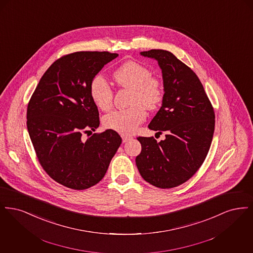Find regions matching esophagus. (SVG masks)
Segmentation results:
<instances>
[{"mask_svg":"<svg viewBox=\"0 0 253 253\" xmlns=\"http://www.w3.org/2000/svg\"><path fill=\"white\" fill-rule=\"evenodd\" d=\"M121 137H122V142H123V143H125V142H127V141H129V140H131V139H132V136L124 135V134H122V135H121Z\"/></svg>","mask_w":253,"mask_h":253,"instance_id":"34e87169","label":"esophagus"}]
</instances>
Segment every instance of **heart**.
<instances>
[{
  "instance_id": "1",
  "label": "heart",
  "mask_w": 253,
  "mask_h": 253,
  "mask_svg": "<svg viewBox=\"0 0 253 253\" xmlns=\"http://www.w3.org/2000/svg\"><path fill=\"white\" fill-rule=\"evenodd\" d=\"M119 84L132 90V107L114 110L103 119L104 126L122 134H131L145 121L148 108H155L161 100L163 90L160 82L151 77L150 70L135 61H127L115 72ZM90 94L94 103L106 111L112 106L113 89L102 75H96L90 84Z\"/></svg>"
}]
</instances>
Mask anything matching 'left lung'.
<instances>
[{"instance_id":"left-lung-1","label":"left lung","mask_w":253,"mask_h":253,"mask_svg":"<svg viewBox=\"0 0 253 253\" xmlns=\"http://www.w3.org/2000/svg\"><path fill=\"white\" fill-rule=\"evenodd\" d=\"M140 55L157 60L163 80L162 104L148 127L168 134L159 142L154 137H137L141 153L135 164L150 184L174 188L203 164L214 132V112L196 74L172 53L152 49Z\"/></svg>"}]
</instances>
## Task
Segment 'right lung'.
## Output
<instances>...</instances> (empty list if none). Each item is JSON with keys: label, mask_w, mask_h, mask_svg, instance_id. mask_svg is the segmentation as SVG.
I'll return each mask as SVG.
<instances>
[{"label": "right lung", "mask_w": 253, "mask_h": 253, "mask_svg": "<svg viewBox=\"0 0 253 253\" xmlns=\"http://www.w3.org/2000/svg\"><path fill=\"white\" fill-rule=\"evenodd\" d=\"M118 56L82 51L60 58L43 74L28 103L27 130L41 165L51 178L73 190L101 180L121 146V135L110 129L82 137L99 126L91 82Z\"/></svg>", "instance_id": "obj_1"}]
</instances>
